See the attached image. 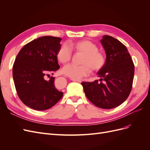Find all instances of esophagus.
<instances>
[{
  "instance_id": "esophagus-1",
  "label": "esophagus",
  "mask_w": 150,
  "mask_h": 150,
  "mask_svg": "<svg viewBox=\"0 0 150 150\" xmlns=\"http://www.w3.org/2000/svg\"><path fill=\"white\" fill-rule=\"evenodd\" d=\"M72 80L75 81V82H78V83H81V82H82V81H81V80H79V79H72Z\"/></svg>"
}]
</instances>
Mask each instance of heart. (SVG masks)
Here are the masks:
<instances>
[{"label":"heart","mask_w":150,"mask_h":150,"mask_svg":"<svg viewBox=\"0 0 150 150\" xmlns=\"http://www.w3.org/2000/svg\"><path fill=\"white\" fill-rule=\"evenodd\" d=\"M76 52L83 54L81 57V65L69 64L62 69L63 73L72 79H79L88 76L91 71L101 70L106 63L104 54L98 51L96 44L88 40H81L71 44ZM72 57L71 48L66 44L61 45L57 52V58L62 64L69 62Z\"/></svg>","instance_id":"obj_1"}]
</instances>
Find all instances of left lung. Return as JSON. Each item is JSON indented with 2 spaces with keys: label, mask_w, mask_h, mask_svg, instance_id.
<instances>
[{
  "label": "left lung",
  "mask_w": 150,
  "mask_h": 150,
  "mask_svg": "<svg viewBox=\"0 0 150 150\" xmlns=\"http://www.w3.org/2000/svg\"><path fill=\"white\" fill-rule=\"evenodd\" d=\"M100 42L106 54L105 64L98 72L100 79L81 84L86 97L95 106L112 109L120 106L129 96L134 66L128 49L120 40L104 35Z\"/></svg>",
  "instance_id": "8db88e82"
}]
</instances>
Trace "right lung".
Masks as SVG:
<instances>
[{"instance_id":"right-lung-1","label":"right lung","mask_w":150,"mask_h":150,"mask_svg":"<svg viewBox=\"0 0 150 150\" xmlns=\"http://www.w3.org/2000/svg\"><path fill=\"white\" fill-rule=\"evenodd\" d=\"M61 38L43 36L22 47L12 68L13 82L18 96L25 105L38 111L52 108L60 100L63 93L54 86V78L46 79L59 69L57 52Z\"/></svg>"}]
</instances>
